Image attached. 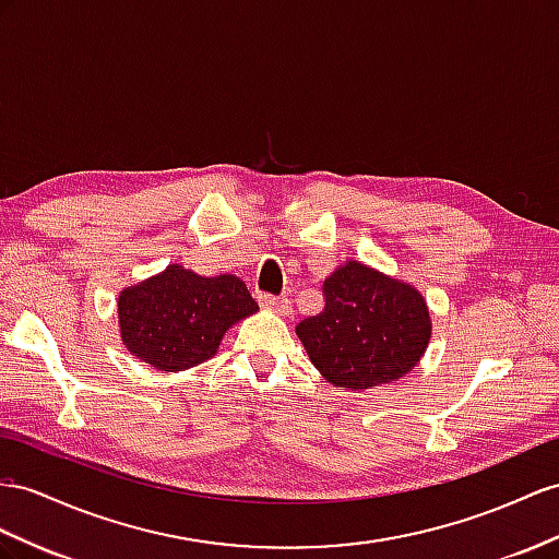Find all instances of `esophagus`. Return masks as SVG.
Segmentation results:
<instances>
[{"instance_id": "34e87169", "label": "esophagus", "mask_w": 559, "mask_h": 559, "mask_svg": "<svg viewBox=\"0 0 559 559\" xmlns=\"http://www.w3.org/2000/svg\"><path fill=\"white\" fill-rule=\"evenodd\" d=\"M260 305H262L264 309H271V311L281 313V317H290V313H293V307H290V302H288V299H285V297L262 295V297H260Z\"/></svg>"}]
</instances>
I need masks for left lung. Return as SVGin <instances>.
<instances>
[{
    "instance_id": "1",
    "label": "left lung",
    "mask_w": 559,
    "mask_h": 559,
    "mask_svg": "<svg viewBox=\"0 0 559 559\" xmlns=\"http://www.w3.org/2000/svg\"><path fill=\"white\" fill-rule=\"evenodd\" d=\"M325 307L295 333L311 364L335 388L373 390L420 361L432 319L408 283L349 260L323 281Z\"/></svg>"
}]
</instances>
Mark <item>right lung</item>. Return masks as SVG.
<instances>
[{
	"instance_id": "right-lung-1",
	"label": "right lung",
	"mask_w": 559,
	"mask_h": 559,
	"mask_svg": "<svg viewBox=\"0 0 559 559\" xmlns=\"http://www.w3.org/2000/svg\"><path fill=\"white\" fill-rule=\"evenodd\" d=\"M257 309L240 278H207L169 264L157 276L120 293V337L127 352L143 364L177 373L217 354L228 328Z\"/></svg>"
}]
</instances>
